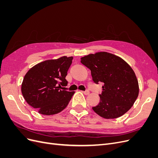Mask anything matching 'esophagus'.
<instances>
[{
  "label": "esophagus",
  "mask_w": 158,
  "mask_h": 158,
  "mask_svg": "<svg viewBox=\"0 0 158 158\" xmlns=\"http://www.w3.org/2000/svg\"><path fill=\"white\" fill-rule=\"evenodd\" d=\"M83 93L85 95H88L89 94V90H85V91H84V92H83Z\"/></svg>",
  "instance_id": "1"
}]
</instances>
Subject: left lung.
Returning a JSON list of instances; mask_svg holds the SVG:
<instances>
[{"instance_id": "left-lung-1", "label": "left lung", "mask_w": 158, "mask_h": 158, "mask_svg": "<svg viewBox=\"0 0 158 158\" xmlns=\"http://www.w3.org/2000/svg\"><path fill=\"white\" fill-rule=\"evenodd\" d=\"M81 63L91 70L95 84H104L100 101L94 111L105 118L123 115L135 103L139 93L135 72L121 57L107 52H98L81 58Z\"/></svg>"}]
</instances>
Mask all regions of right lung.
Instances as JSON below:
<instances>
[{"label": "right lung", "mask_w": 158, "mask_h": 158, "mask_svg": "<svg viewBox=\"0 0 158 158\" xmlns=\"http://www.w3.org/2000/svg\"><path fill=\"white\" fill-rule=\"evenodd\" d=\"M73 57L61 56L57 59L43 61L31 68L26 74L22 84V93L26 102L38 113L51 115L63 111L74 92L63 87Z\"/></svg>", "instance_id": "obj_1"}]
</instances>
